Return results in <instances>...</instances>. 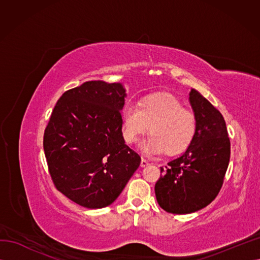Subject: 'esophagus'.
I'll use <instances>...</instances> for the list:
<instances>
[{
    "label": "esophagus",
    "instance_id": "esophagus-1",
    "mask_svg": "<svg viewBox=\"0 0 260 260\" xmlns=\"http://www.w3.org/2000/svg\"><path fill=\"white\" fill-rule=\"evenodd\" d=\"M148 165H149L148 160H146L145 158L141 159V167H145V166H148Z\"/></svg>",
    "mask_w": 260,
    "mask_h": 260
}]
</instances>
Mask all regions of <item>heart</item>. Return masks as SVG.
Masks as SVG:
<instances>
[{
  "mask_svg": "<svg viewBox=\"0 0 260 260\" xmlns=\"http://www.w3.org/2000/svg\"><path fill=\"white\" fill-rule=\"evenodd\" d=\"M148 128L151 137L143 143V151H165L168 155H177L192 144L196 133V118L178 99L168 94H155L143 99L139 105L124 106L122 130L125 142L136 143Z\"/></svg>",
  "mask_w": 260,
  "mask_h": 260,
  "instance_id": "b5f03b06",
  "label": "heart"
}]
</instances>
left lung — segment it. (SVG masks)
<instances>
[{
  "label": "left lung",
  "mask_w": 260,
  "mask_h": 260,
  "mask_svg": "<svg viewBox=\"0 0 260 260\" xmlns=\"http://www.w3.org/2000/svg\"><path fill=\"white\" fill-rule=\"evenodd\" d=\"M190 103L196 118L195 138L184 154L160 168L164 175L155 184L158 205L176 215L209 205L223 184L230 160V139L221 113L194 89Z\"/></svg>",
  "instance_id": "8db88e82"
}]
</instances>
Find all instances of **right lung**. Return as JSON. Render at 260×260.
Listing matches in <instances>:
<instances>
[{"instance_id": "right-lung-1", "label": "right lung", "mask_w": 260, "mask_h": 260, "mask_svg": "<svg viewBox=\"0 0 260 260\" xmlns=\"http://www.w3.org/2000/svg\"><path fill=\"white\" fill-rule=\"evenodd\" d=\"M124 98L120 83L86 81L66 91L53 109L45 158L55 187L78 205H111L140 166L122 137Z\"/></svg>"}]
</instances>
